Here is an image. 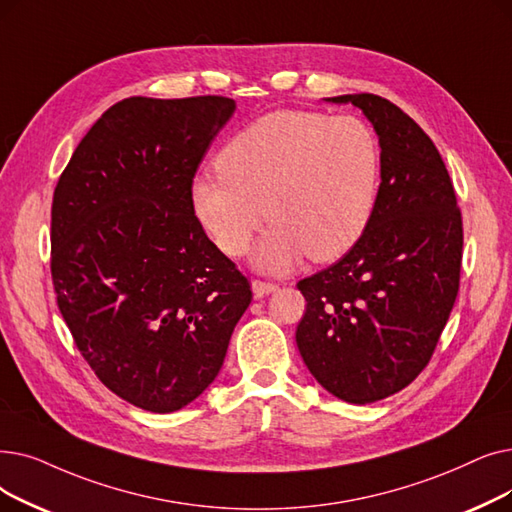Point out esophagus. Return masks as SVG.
<instances>
[{
  "label": "esophagus",
  "mask_w": 512,
  "mask_h": 512,
  "mask_svg": "<svg viewBox=\"0 0 512 512\" xmlns=\"http://www.w3.org/2000/svg\"><path fill=\"white\" fill-rule=\"evenodd\" d=\"M253 293L257 295V297H263V295H270V293H274L276 288H278V284L276 282H268V280H253Z\"/></svg>",
  "instance_id": "obj_1"
}]
</instances>
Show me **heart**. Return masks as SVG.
<instances>
[{"mask_svg": "<svg viewBox=\"0 0 512 512\" xmlns=\"http://www.w3.org/2000/svg\"><path fill=\"white\" fill-rule=\"evenodd\" d=\"M381 167L379 138L364 119L278 110L221 148L217 177H194L190 205L230 257L249 251L265 213L272 226L255 263L286 272L305 253L332 261L355 247L379 198Z\"/></svg>", "mask_w": 512, "mask_h": 512, "instance_id": "heart-1", "label": "heart"}]
</instances>
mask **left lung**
Listing matches in <instances>:
<instances>
[{
    "label": "left lung",
    "instance_id": "8db88e82",
    "mask_svg": "<svg viewBox=\"0 0 512 512\" xmlns=\"http://www.w3.org/2000/svg\"><path fill=\"white\" fill-rule=\"evenodd\" d=\"M362 108L381 144V186L364 236L303 278L297 347L316 381L372 404L425 370L454 307L462 215L439 150L402 108L374 94L328 98Z\"/></svg>",
    "mask_w": 512,
    "mask_h": 512
}]
</instances>
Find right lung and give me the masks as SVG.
Returning a JSON list of instances; mask_svg holds the SVG:
<instances>
[{"instance_id":"add662e5","label":"right lung","mask_w":512,"mask_h":512,"mask_svg":"<svg viewBox=\"0 0 512 512\" xmlns=\"http://www.w3.org/2000/svg\"><path fill=\"white\" fill-rule=\"evenodd\" d=\"M234 100L133 96L110 106L52 201V282L83 360L125 402L188 406L224 364L253 293L192 213L190 186Z\"/></svg>"}]
</instances>
